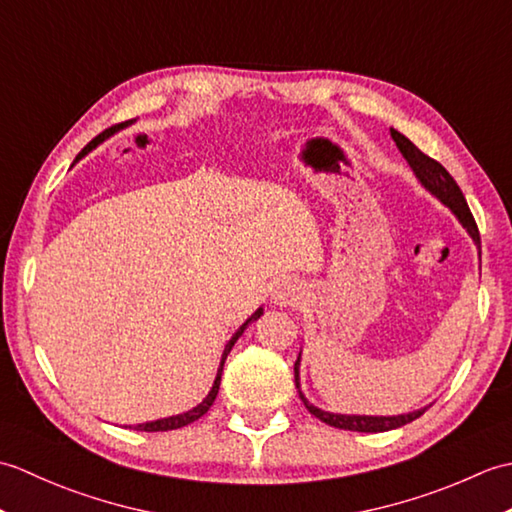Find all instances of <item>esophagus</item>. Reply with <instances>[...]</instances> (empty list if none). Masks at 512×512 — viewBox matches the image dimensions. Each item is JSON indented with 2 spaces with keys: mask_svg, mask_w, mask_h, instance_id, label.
I'll return each instance as SVG.
<instances>
[{
  "mask_svg": "<svg viewBox=\"0 0 512 512\" xmlns=\"http://www.w3.org/2000/svg\"><path fill=\"white\" fill-rule=\"evenodd\" d=\"M273 301L275 306L279 308H288V306H297V303L301 301V288L299 284H295V281H281V284H277L275 292H273Z\"/></svg>",
  "mask_w": 512,
  "mask_h": 512,
  "instance_id": "esophagus-1",
  "label": "esophagus"
}]
</instances>
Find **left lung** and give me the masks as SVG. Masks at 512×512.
<instances>
[{"label": "left lung", "mask_w": 512, "mask_h": 512, "mask_svg": "<svg viewBox=\"0 0 512 512\" xmlns=\"http://www.w3.org/2000/svg\"><path fill=\"white\" fill-rule=\"evenodd\" d=\"M389 132H391V138H394L396 147L400 149V154L405 156V160L409 162L411 171L416 173L418 182L433 195V198H438L455 217H458L462 228H466V233L471 235L475 246L480 248V231H477V224L473 220L469 204H466L458 182L451 178V173L444 169L438 160H433L427 154H422V151L413 145L407 136H402L400 132H396V129H389ZM299 365H301V352H299L297 363H295V385L299 389L303 405H306V409L312 413V416H317L321 422L330 424V427L345 429V431H361V433H380V431H391V429L402 427V424L413 422L416 418H420L424 411H427V407H422V409L409 411V413H398V416H356V413L323 411L317 405H312V402L306 398V394L301 391Z\"/></svg>", "instance_id": "8db88e82"}]
</instances>
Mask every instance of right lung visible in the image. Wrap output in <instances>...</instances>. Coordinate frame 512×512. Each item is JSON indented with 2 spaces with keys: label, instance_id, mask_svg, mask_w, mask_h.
<instances>
[{
  "label": "right lung",
  "instance_id": "1",
  "mask_svg": "<svg viewBox=\"0 0 512 512\" xmlns=\"http://www.w3.org/2000/svg\"><path fill=\"white\" fill-rule=\"evenodd\" d=\"M132 123H136V118L134 121H127V123H121V125H114V127H110V129H105L103 134H99L96 136L92 143L88 145V147H83V151L79 156H76V160L74 162H79L81 158H85L90 154L92 149H96L99 147L101 143H105L107 138L110 136H114L116 132H121V129H125L127 125H132ZM264 314V308H257L253 314H250V317L239 325L237 328V332L231 336V341H228L226 345H224V352H222V361H220V367H217V374H215V380H213V387H211V391L209 394H206V398L200 402V405H195L193 409H189V411H184V413H178V416H169V418H160V420H151V422H143V424H136V431H171V429H180V427H187V424H191V422H195L198 418H202L206 411L211 409V405H213V400H215V396H217V391H220V380H222V369H224V361H226V356L231 354V350H233V345L237 343V339L239 336L244 334V330L248 328V323H253V321H257L259 317H262Z\"/></svg>",
  "mask_w": 512,
  "mask_h": 512
}]
</instances>
